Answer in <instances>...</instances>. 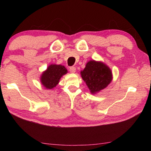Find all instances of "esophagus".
Instances as JSON below:
<instances>
[{"instance_id": "esophagus-1", "label": "esophagus", "mask_w": 151, "mask_h": 151, "mask_svg": "<svg viewBox=\"0 0 151 151\" xmlns=\"http://www.w3.org/2000/svg\"><path fill=\"white\" fill-rule=\"evenodd\" d=\"M69 70L71 73H75L76 72V68L75 66H70L69 67Z\"/></svg>"}]
</instances>
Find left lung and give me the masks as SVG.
Returning a JSON list of instances; mask_svg holds the SVG:
<instances>
[{
    "instance_id": "8db88e82",
    "label": "left lung",
    "mask_w": 151,
    "mask_h": 151,
    "mask_svg": "<svg viewBox=\"0 0 151 151\" xmlns=\"http://www.w3.org/2000/svg\"><path fill=\"white\" fill-rule=\"evenodd\" d=\"M81 76L91 93L106 88L112 81V73L108 66L101 62L91 60L81 71Z\"/></svg>"
}]
</instances>
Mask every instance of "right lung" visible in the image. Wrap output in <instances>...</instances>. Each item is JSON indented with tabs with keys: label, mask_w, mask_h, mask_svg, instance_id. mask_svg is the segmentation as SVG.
Returning a JSON list of instances; mask_svg holds the SVG:
<instances>
[{
	"label": "right lung",
	"mask_w": 151,
	"mask_h": 151,
	"mask_svg": "<svg viewBox=\"0 0 151 151\" xmlns=\"http://www.w3.org/2000/svg\"><path fill=\"white\" fill-rule=\"evenodd\" d=\"M66 73L67 70L64 66L51 65L42 73L40 81L45 87L51 89L57 86L62 76Z\"/></svg>",
	"instance_id": "obj_1"
}]
</instances>
